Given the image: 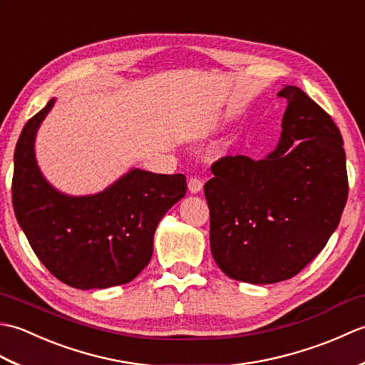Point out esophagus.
<instances>
[{
  "label": "esophagus",
  "mask_w": 365,
  "mask_h": 365,
  "mask_svg": "<svg viewBox=\"0 0 365 365\" xmlns=\"http://www.w3.org/2000/svg\"><path fill=\"white\" fill-rule=\"evenodd\" d=\"M202 187H204V183H202V180H200V178H197V177L190 178L188 191L191 192V195H197V192L202 191Z\"/></svg>",
  "instance_id": "34e87169"
}]
</instances>
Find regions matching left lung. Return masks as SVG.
<instances>
[{
  "mask_svg": "<svg viewBox=\"0 0 365 365\" xmlns=\"http://www.w3.org/2000/svg\"><path fill=\"white\" fill-rule=\"evenodd\" d=\"M282 131L273 152L224 157L204 192L213 259L235 281L274 284L314 260L339 226L348 197L342 135L297 86H284Z\"/></svg>",
  "mask_w": 365,
  "mask_h": 365,
  "instance_id": "8db88e82",
  "label": "left lung"
}]
</instances>
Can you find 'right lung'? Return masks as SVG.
I'll return each instance as SVG.
<instances>
[{
	"label": "right lung",
	"instance_id": "add662e5",
	"mask_svg": "<svg viewBox=\"0 0 365 365\" xmlns=\"http://www.w3.org/2000/svg\"><path fill=\"white\" fill-rule=\"evenodd\" d=\"M56 100L23 127L14 153L12 205L33 251L50 273L75 289H108L141 273L165 213L185 197L183 174L133 168L103 191L61 192L36 160V135Z\"/></svg>",
	"mask_w": 365,
	"mask_h": 365
}]
</instances>
